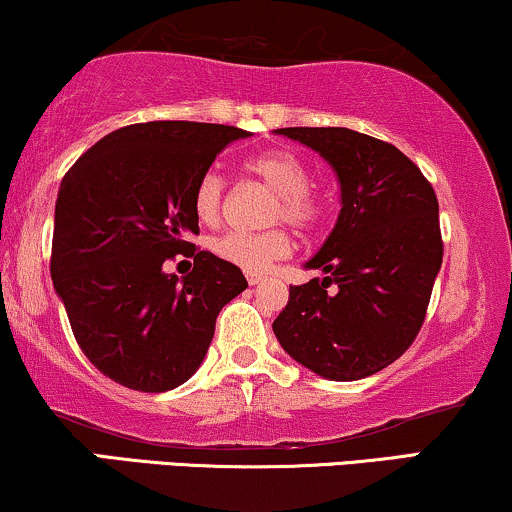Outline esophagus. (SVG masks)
<instances>
[{"label":"esophagus","instance_id":"obj_1","mask_svg":"<svg viewBox=\"0 0 512 512\" xmlns=\"http://www.w3.org/2000/svg\"><path fill=\"white\" fill-rule=\"evenodd\" d=\"M246 280H249V285L254 287V285H261L263 282V275H258V273H246Z\"/></svg>","mask_w":512,"mask_h":512}]
</instances>
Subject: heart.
<instances>
[{
  "label": "heart",
  "instance_id": "1",
  "mask_svg": "<svg viewBox=\"0 0 512 512\" xmlns=\"http://www.w3.org/2000/svg\"><path fill=\"white\" fill-rule=\"evenodd\" d=\"M246 173L258 178L268 189L275 192V204L270 208V223L285 220V223L311 230L323 216V199L313 192L311 170L299 154L289 149H268L251 156L244 163ZM227 185L218 170H206L194 189V211L201 223L218 225L225 213ZM213 251L218 258L246 273H261L275 261L289 256L292 239L282 227H270L266 232L246 235V232H227L213 242Z\"/></svg>",
  "mask_w": 512,
  "mask_h": 512
}]
</instances>
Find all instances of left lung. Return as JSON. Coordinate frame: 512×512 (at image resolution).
<instances>
[{"instance_id": "left-lung-1", "label": "left lung", "mask_w": 512, "mask_h": 512, "mask_svg": "<svg viewBox=\"0 0 512 512\" xmlns=\"http://www.w3.org/2000/svg\"><path fill=\"white\" fill-rule=\"evenodd\" d=\"M318 151L337 173L342 211L306 268L289 285L273 323L277 342L315 375L363 380L387 368L425 323L444 242L437 194L394 144L349 128H280Z\"/></svg>"}]
</instances>
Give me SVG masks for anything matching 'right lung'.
I'll use <instances>...</instances> for the list:
<instances>
[{"label":"right lung","mask_w":512,"mask_h":512,"mask_svg":"<svg viewBox=\"0 0 512 512\" xmlns=\"http://www.w3.org/2000/svg\"><path fill=\"white\" fill-rule=\"evenodd\" d=\"M249 135L192 121L125 125L63 175L54 289L75 342L113 382L149 394L180 387L204 361L220 308L246 289L242 270L187 235H199V178ZM178 253L195 261L182 281L162 270Z\"/></svg>","instance_id":"1"}]
</instances>
